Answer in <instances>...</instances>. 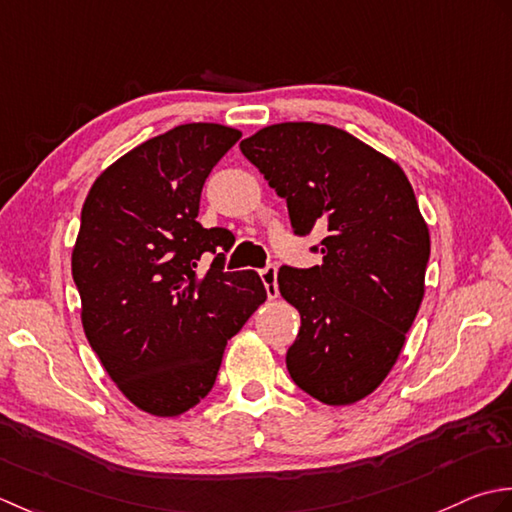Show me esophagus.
Listing matches in <instances>:
<instances>
[{"mask_svg":"<svg viewBox=\"0 0 512 512\" xmlns=\"http://www.w3.org/2000/svg\"><path fill=\"white\" fill-rule=\"evenodd\" d=\"M260 278H263V283H265L267 296L269 298H276L278 296V283H276L278 269H276V265H267L263 271H260Z\"/></svg>","mask_w":512,"mask_h":512,"instance_id":"obj_1","label":"esophagus"}]
</instances>
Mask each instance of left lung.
<instances>
[{"instance_id": "left-lung-1", "label": "left lung", "mask_w": 512, "mask_h": 512, "mask_svg": "<svg viewBox=\"0 0 512 512\" xmlns=\"http://www.w3.org/2000/svg\"><path fill=\"white\" fill-rule=\"evenodd\" d=\"M241 152L287 201L291 227L327 236L322 265L280 267L278 289L300 314L291 380L329 406L380 387L424 298L429 227L395 161L325 123L267 125Z\"/></svg>"}]
</instances>
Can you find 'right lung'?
<instances>
[{
    "label": "right lung",
    "instance_id": "obj_1",
    "mask_svg": "<svg viewBox=\"0 0 512 512\" xmlns=\"http://www.w3.org/2000/svg\"><path fill=\"white\" fill-rule=\"evenodd\" d=\"M243 134L185 123L123 154L92 183L72 278L92 351L141 411L174 417L212 391L227 340L263 305L256 271H223L232 232L196 221L205 179Z\"/></svg>",
    "mask_w": 512,
    "mask_h": 512
}]
</instances>
